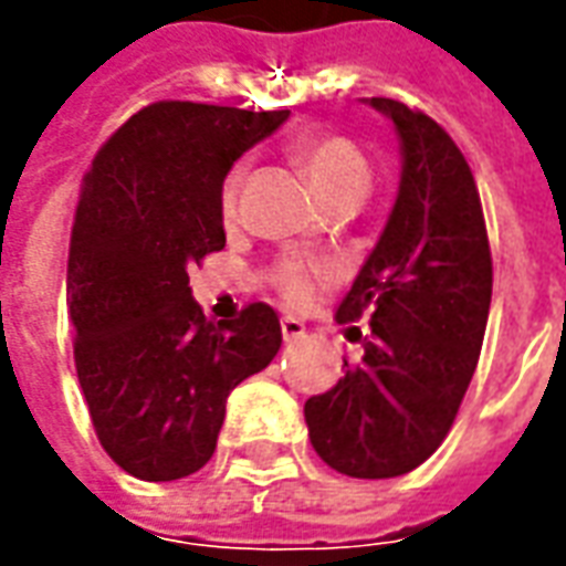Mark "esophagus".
<instances>
[{
	"instance_id": "1",
	"label": "esophagus",
	"mask_w": 566,
	"mask_h": 566,
	"mask_svg": "<svg viewBox=\"0 0 566 566\" xmlns=\"http://www.w3.org/2000/svg\"><path fill=\"white\" fill-rule=\"evenodd\" d=\"M282 336H284V343H296V339H303L306 336V324L300 318H282Z\"/></svg>"
}]
</instances>
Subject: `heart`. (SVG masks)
I'll use <instances>...</instances> for the list:
<instances>
[{
  "instance_id": "obj_1",
  "label": "heart",
  "mask_w": 566,
  "mask_h": 566,
  "mask_svg": "<svg viewBox=\"0 0 566 566\" xmlns=\"http://www.w3.org/2000/svg\"><path fill=\"white\" fill-rule=\"evenodd\" d=\"M294 157L306 169L308 178L315 181L321 197L327 202L348 197V193H364L367 197L369 185H373V166L364 157V150L357 148L355 142L343 139V136H306V139H300L294 145ZM239 185H242V166H235L223 181L221 211L227 218L235 211ZM282 287L287 300H294V303H303V300L312 296V282H308L306 270L300 263L284 266Z\"/></svg>"
}]
</instances>
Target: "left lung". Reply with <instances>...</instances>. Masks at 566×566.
Instances as JSON below:
<instances>
[{"instance_id":"8db88e82","label":"left lung","mask_w":566,"mask_h":566,"mask_svg":"<svg viewBox=\"0 0 566 566\" xmlns=\"http://www.w3.org/2000/svg\"><path fill=\"white\" fill-rule=\"evenodd\" d=\"M400 139V187L336 321L367 315L364 357L306 400L312 449L336 473L394 479L424 463L470 388L491 308L473 172L437 120L373 96ZM360 336L357 327H348Z\"/></svg>"}]
</instances>
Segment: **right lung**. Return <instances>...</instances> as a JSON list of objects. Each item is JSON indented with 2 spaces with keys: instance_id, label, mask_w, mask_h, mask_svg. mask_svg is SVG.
<instances>
[{
  "instance_id": "obj_1",
  "label": "right lung",
  "mask_w": 566,
  "mask_h": 566,
  "mask_svg": "<svg viewBox=\"0 0 566 566\" xmlns=\"http://www.w3.org/2000/svg\"><path fill=\"white\" fill-rule=\"evenodd\" d=\"M284 120L154 103L84 175L66 287L75 369L103 449L136 479L172 482L206 467L230 391L282 348L266 303L227 324L206 318L187 270L227 245L223 178Z\"/></svg>"
}]
</instances>
